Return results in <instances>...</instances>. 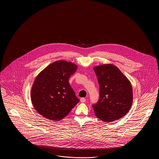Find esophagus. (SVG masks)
<instances>
[{
	"instance_id": "34e87169",
	"label": "esophagus",
	"mask_w": 159,
	"mask_h": 159,
	"mask_svg": "<svg viewBox=\"0 0 159 159\" xmlns=\"http://www.w3.org/2000/svg\"><path fill=\"white\" fill-rule=\"evenodd\" d=\"M80 101L81 102H86V99L84 98H80Z\"/></svg>"
}]
</instances>
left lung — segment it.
Segmentation results:
<instances>
[{"instance_id": "1", "label": "left lung", "mask_w": 159, "mask_h": 159, "mask_svg": "<svg viewBox=\"0 0 159 159\" xmlns=\"http://www.w3.org/2000/svg\"><path fill=\"white\" fill-rule=\"evenodd\" d=\"M99 85V99L93 105L95 116L104 122L119 120L128 113L133 102L131 83L111 64L93 67Z\"/></svg>"}]
</instances>
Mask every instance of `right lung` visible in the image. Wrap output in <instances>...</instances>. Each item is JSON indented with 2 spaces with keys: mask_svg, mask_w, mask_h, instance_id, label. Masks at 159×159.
Here are the masks:
<instances>
[{
  "mask_svg": "<svg viewBox=\"0 0 159 159\" xmlns=\"http://www.w3.org/2000/svg\"><path fill=\"white\" fill-rule=\"evenodd\" d=\"M77 68L71 62L57 61L39 73L31 90V102L38 113L53 121L68 115L79 101L68 83Z\"/></svg>",
  "mask_w": 159,
  "mask_h": 159,
  "instance_id": "1",
  "label": "right lung"
}]
</instances>
